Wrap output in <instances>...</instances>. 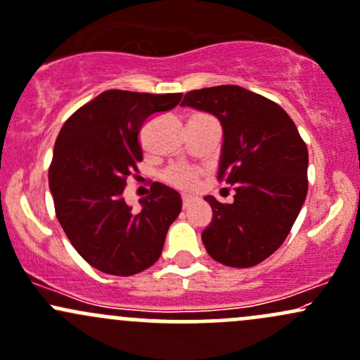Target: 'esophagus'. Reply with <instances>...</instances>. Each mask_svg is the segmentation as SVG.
Instances as JSON below:
<instances>
[{
    "instance_id": "34e87169",
    "label": "esophagus",
    "mask_w": 360,
    "mask_h": 360,
    "mask_svg": "<svg viewBox=\"0 0 360 360\" xmlns=\"http://www.w3.org/2000/svg\"><path fill=\"white\" fill-rule=\"evenodd\" d=\"M181 204H184L185 210H187V207H191V204H192V197L184 195V197H181Z\"/></svg>"
}]
</instances>
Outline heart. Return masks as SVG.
Listing matches in <instances>:
<instances>
[{
	"label": "heart",
	"mask_w": 360,
	"mask_h": 360,
	"mask_svg": "<svg viewBox=\"0 0 360 360\" xmlns=\"http://www.w3.org/2000/svg\"><path fill=\"white\" fill-rule=\"evenodd\" d=\"M200 172L191 166H172L163 173V180L180 191H194L199 184Z\"/></svg>",
	"instance_id": "obj_1"
}]
</instances>
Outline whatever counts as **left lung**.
<instances>
[{"label":"left lung","mask_w":360,"mask_h":360,"mask_svg":"<svg viewBox=\"0 0 360 360\" xmlns=\"http://www.w3.org/2000/svg\"><path fill=\"white\" fill-rule=\"evenodd\" d=\"M181 106L214 115L223 127L218 179L235 185L231 204L212 195L202 243L214 261L250 268L268 259L292 230L307 195L309 154L281 106L238 86L185 94Z\"/></svg>","instance_id":"1"}]
</instances>
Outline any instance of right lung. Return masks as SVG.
<instances>
[{
    "mask_svg": "<svg viewBox=\"0 0 360 360\" xmlns=\"http://www.w3.org/2000/svg\"><path fill=\"white\" fill-rule=\"evenodd\" d=\"M180 99L181 94L106 91L77 110L58 134L49 166L56 218L77 252L99 271L130 276L161 256L168 228L181 211L180 194L156 181L139 200V212L122 194L142 161V125Z\"/></svg>",
    "mask_w": 360,
    "mask_h": 360,
    "instance_id": "obj_1",
    "label": "right lung"
}]
</instances>
